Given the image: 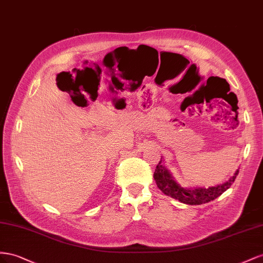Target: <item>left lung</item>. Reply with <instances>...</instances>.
<instances>
[{
	"mask_svg": "<svg viewBox=\"0 0 263 263\" xmlns=\"http://www.w3.org/2000/svg\"><path fill=\"white\" fill-rule=\"evenodd\" d=\"M238 173L239 171L237 170L234 176H232L229 181L220 185L208 187V189H204V187L186 189V187H183L178 183H176L174 177L172 176L170 171L164 166V164L161 160L160 163L156 165L153 177L155 179L157 187H159L165 195H167V196L178 199L179 201L184 202V204L200 205L214 200L215 198L220 196L223 192H226L231 186V184L235 182Z\"/></svg>",
	"mask_w": 263,
	"mask_h": 263,
	"instance_id": "obj_1",
	"label": "left lung"
}]
</instances>
